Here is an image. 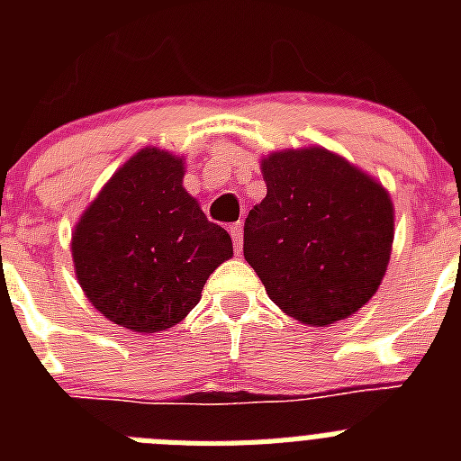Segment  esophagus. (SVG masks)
Masks as SVG:
<instances>
[{
    "instance_id": "34e87169",
    "label": "esophagus",
    "mask_w": 461,
    "mask_h": 461,
    "mask_svg": "<svg viewBox=\"0 0 461 461\" xmlns=\"http://www.w3.org/2000/svg\"><path fill=\"white\" fill-rule=\"evenodd\" d=\"M230 238H233L235 249H238V254H240V251H242V223L238 221L230 226Z\"/></svg>"
}]
</instances>
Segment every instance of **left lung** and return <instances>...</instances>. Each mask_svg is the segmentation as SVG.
Segmentation results:
<instances>
[{"instance_id": "obj_1", "label": "left lung", "mask_w": 461, "mask_h": 461, "mask_svg": "<svg viewBox=\"0 0 461 461\" xmlns=\"http://www.w3.org/2000/svg\"><path fill=\"white\" fill-rule=\"evenodd\" d=\"M267 195L244 221V258L276 307L323 328L376 293L393 247L381 185L321 148L263 158Z\"/></svg>"}]
</instances>
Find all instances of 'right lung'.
<instances>
[{
	"mask_svg": "<svg viewBox=\"0 0 461 461\" xmlns=\"http://www.w3.org/2000/svg\"><path fill=\"white\" fill-rule=\"evenodd\" d=\"M182 177V158L142 149L110 177L73 233V266L89 303L142 335L180 323L207 276L233 256L230 235L207 221Z\"/></svg>",
	"mask_w": 461,
	"mask_h": 461,
	"instance_id": "obj_1",
	"label": "right lung"
}]
</instances>
